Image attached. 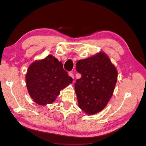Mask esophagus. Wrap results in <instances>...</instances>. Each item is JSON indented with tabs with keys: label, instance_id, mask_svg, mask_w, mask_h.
Returning <instances> with one entry per match:
<instances>
[{
	"label": "esophagus",
	"instance_id": "1",
	"mask_svg": "<svg viewBox=\"0 0 146 146\" xmlns=\"http://www.w3.org/2000/svg\"><path fill=\"white\" fill-rule=\"evenodd\" d=\"M69 76L71 78H72L73 79L74 78V75H73V74L72 72H69Z\"/></svg>",
	"mask_w": 146,
	"mask_h": 146
}]
</instances>
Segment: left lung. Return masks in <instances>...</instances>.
Returning <instances> with one entry per match:
<instances>
[{
	"label": "left lung",
	"mask_w": 146,
	"mask_h": 146,
	"mask_svg": "<svg viewBox=\"0 0 146 146\" xmlns=\"http://www.w3.org/2000/svg\"><path fill=\"white\" fill-rule=\"evenodd\" d=\"M82 77L75 83L78 107L88 115L98 113L111 98L117 80V70L109 56L100 51L77 62Z\"/></svg>",
	"instance_id": "8db88e82"
}]
</instances>
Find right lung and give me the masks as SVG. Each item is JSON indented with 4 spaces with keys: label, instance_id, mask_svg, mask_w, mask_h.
I'll list each match as a JSON object with an SVG mask.
<instances>
[{
    "label": "right lung",
    "instance_id": "1",
    "mask_svg": "<svg viewBox=\"0 0 146 146\" xmlns=\"http://www.w3.org/2000/svg\"><path fill=\"white\" fill-rule=\"evenodd\" d=\"M72 81L63 69L62 63L52 55L33 61L25 75L30 96L35 103L42 106L54 102L60 91Z\"/></svg>",
    "mask_w": 146,
    "mask_h": 146
}]
</instances>
